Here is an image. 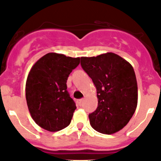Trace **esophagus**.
<instances>
[{"instance_id":"esophagus-1","label":"esophagus","mask_w":161,"mask_h":161,"mask_svg":"<svg viewBox=\"0 0 161 161\" xmlns=\"http://www.w3.org/2000/svg\"><path fill=\"white\" fill-rule=\"evenodd\" d=\"M82 103H83V99H79V100H78L77 101V103H78V105H79V106H81L82 105Z\"/></svg>"}]
</instances>
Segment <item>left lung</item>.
I'll list each match as a JSON object with an SVG mask.
<instances>
[{"mask_svg":"<svg viewBox=\"0 0 161 161\" xmlns=\"http://www.w3.org/2000/svg\"><path fill=\"white\" fill-rule=\"evenodd\" d=\"M81 66L97 89V107L89 114L91 125L112 134L128 124L137 105V83L130 63L112 52L81 57Z\"/></svg>","mask_w":161,"mask_h":161,"instance_id":"8db88e82","label":"left lung"}]
</instances>
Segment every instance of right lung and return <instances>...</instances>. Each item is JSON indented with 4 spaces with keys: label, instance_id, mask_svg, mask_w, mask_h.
Masks as SVG:
<instances>
[{
    "label": "right lung",
    "instance_id": "obj_1",
    "mask_svg": "<svg viewBox=\"0 0 161 161\" xmlns=\"http://www.w3.org/2000/svg\"><path fill=\"white\" fill-rule=\"evenodd\" d=\"M79 58L47 53L31 67L26 82V100L32 119L41 128L56 132L70 125L75 103L67 81Z\"/></svg>",
    "mask_w": 161,
    "mask_h": 161
}]
</instances>
